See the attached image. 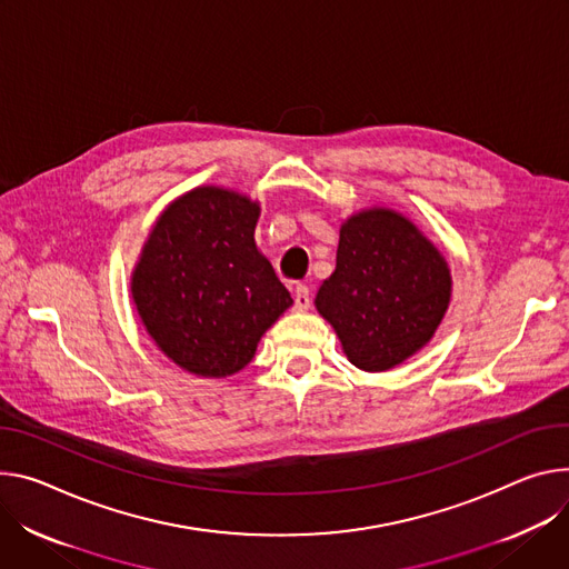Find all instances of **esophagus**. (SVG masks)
<instances>
[{
    "instance_id": "34e87169",
    "label": "esophagus",
    "mask_w": 569,
    "mask_h": 569,
    "mask_svg": "<svg viewBox=\"0 0 569 569\" xmlns=\"http://www.w3.org/2000/svg\"><path fill=\"white\" fill-rule=\"evenodd\" d=\"M308 306H311V290L306 286H295V308L297 311H308Z\"/></svg>"
}]
</instances>
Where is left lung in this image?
<instances>
[{"label":"left lung","instance_id":"1","mask_svg":"<svg viewBox=\"0 0 569 569\" xmlns=\"http://www.w3.org/2000/svg\"><path fill=\"white\" fill-rule=\"evenodd\" d=\"M451 301L442 251L403 213L370 206L340 224L336 270L316 295L349 363L386 372L416 356Z\"/></svg>","mask_w":569,"mask_h":569}]
</instances>
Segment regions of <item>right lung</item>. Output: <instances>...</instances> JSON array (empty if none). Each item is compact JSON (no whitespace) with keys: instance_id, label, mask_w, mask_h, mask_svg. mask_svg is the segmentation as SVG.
<instances>
[{"instance_id":"right-lung-1","label":"right lung","mask_w":569,"mask_h":569,"mask_svg":"<svg viewBox=\"0 0 569 569\" xmlns=\"http://www.w3.org/2000/svg\"><path fill=\"white\" fill-rule=\"evenodd\" d=\"M261 201L197 186L153 222L131 270L140 322L174 366L203 379L240 372L266 331L292 306L256 247Z\"/></svg>"}]
</instances>
